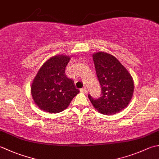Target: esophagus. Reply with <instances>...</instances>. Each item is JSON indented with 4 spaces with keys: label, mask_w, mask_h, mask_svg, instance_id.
<instances>
[{
    "label": "esophagus",
    "mask_w": 159,
    "mask_h": 159,
    "mask_svg": "<svg viewBox=\"0 0 159 159\" xmlns=\"http://www.w3.org/2000/svg\"><path fill=\"white\" fill-rule=\"evenodd\" d=\"M80 91L83 93H87V89L86 88H83L80 89Z\"/></svg>",
    "instance_id": "1"
}]
</instances>
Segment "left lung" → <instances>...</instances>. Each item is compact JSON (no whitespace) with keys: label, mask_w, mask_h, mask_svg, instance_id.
<instances>
[{"label":"left lung","mask_w":159,"mask_h":159,"mask_svg":"<svg viewBox=\"0 0 159 159\" xmlns=\"http://www.w3.org/2000/svg\"><path fill=\"white\" fill-rule=\"evenodd\" d=\"M96 73L101 88V96L88 98L96 110L111 115L125 108L132 98L134 81L132 76L119 60L103 52L92 56Z\"/></svg>","instance_id":"1"}]
</instances>
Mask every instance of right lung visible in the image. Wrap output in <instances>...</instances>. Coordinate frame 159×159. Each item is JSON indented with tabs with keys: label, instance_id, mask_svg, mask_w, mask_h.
Returning <instances> with one entry per match:
<instances>
[{
	"label": "right lung",
	"instance_id": "obj_1",
	"mask_svg": "<svg viewBox=\"0 0 159 159\" xmlns=\"http://www.w3.org/2000/svg\"><path fill=\"white\" fill-rule=\"evenodd\" d=\"M70 60L68 56L57 55L40 68L31 86V93L40 110L53 114L61 112L79 93L74 80L65 75Z\"/></svg>",
	"mask_w": 159,
	"mask_h": 159
}]
</instances>
